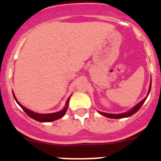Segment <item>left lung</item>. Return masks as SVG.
Segmentation results:
<instances>
[{"label": "left lung", "mask_w": 161, "mask_h": 161, "mask_svg": "<svg viewBox=\"0 0 161 161\" xmlns=\"http://www.w3.org/2000/svg\"><path fill=\"white\" fill-rule=\"evenodd\" d=\"M150 89H151V80H150V87H149V91H148V93H147V96L145 97L143 100H141L139 103H137L136 105L134 106V107L130 109L129 111L127 112H125V113H121V114H108V113H103V112H100V111H98L100 114L103 115V116H105L107 118H109V119H123V118H128L133 115L134 114L137 112L138 110L140 109L141 106L143 105V103H145V101L146 100V98H147L148 95L150 94Z\"/></svg>", "instance_id": "obj_1"}]
</instances>
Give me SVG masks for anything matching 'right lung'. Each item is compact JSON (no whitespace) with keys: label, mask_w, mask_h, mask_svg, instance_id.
Here are the masks:
<instances>
[{"label":"right lung","mask_w":161,"mask_h":161,"mask_svg":"<svg viewBox=\"0 0 161 161\" xmlns=\"http://www.w3.org/2000/svg\"><path fill=\"white\" fill-rule=\"evenodd\" d=\"M12 93H13V97L14 98H15V100H16V103H18V105L25 111V113L28 115L29 117H31V119H33L36 120V121H38V122L43 123L52 122V121H54V120H57L58 119H61L62 117H63V116L65 115L67 110H68V103H69V100H70V97H69V98H68V100L66 101L65 106L63 107V109L60 110V111H58V112L51 113V114H39V113L34 112L32 110H30L28 109V108H26V107H24V106L19 103L18 100L16 99L14 92H12Z\"/></svg>","instance_id":"obj_1"}]
</instances>
